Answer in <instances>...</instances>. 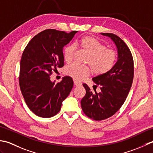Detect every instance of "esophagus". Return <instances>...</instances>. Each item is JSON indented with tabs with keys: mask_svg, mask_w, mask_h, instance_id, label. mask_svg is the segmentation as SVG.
I'll return each instance as SVG.
<instances>
[{
	"mask_svg": "<svg viewBox=\"0 0 153 153\" xmlns=\"http://www.w3.org/2000/svg\"><path fill=\"white\" fill-rule=\"evenodd\" d=\"M74 85L75 86H80L82 85V83L80 82H79V81H74Z\"/></svg>",
	"mask_w": 153,
	"mask_h": 153,
	"instance_id": "34e87169",
	"label": "esophagus"
}]
</instances>
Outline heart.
I'll use <instances>...</instances> for the list:
<instances>
[{
	"mask_svg": "<svg viewBox=\"0 0 153 153\" xmlns=\"http://www.w3.org/2000/svg\"><path fill=\"white\" fill-rule=\"evenodd\" d=\"M78 48L88 55L86 64L88 66H80L73 63L65 68V74L74 80H81L89 76L92 71L95 75L100 76L108 73L117 61V52L111 49H107L104 43L92 36H87L82 37L76 43ZM75 53V48L73 45H68L63 51V58L66 63L73 60Z\"/></svg>",
	"mask_w": 153,
	"mask_h": 153,
	"instance_id": "heart-1",
	"label": "heart"
}]
</instances>
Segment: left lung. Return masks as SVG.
<instances>
[{
    "label": "left lung",
    "mask_w": 153,
    "mask_h": 153,
    "mask_svg": "<svg viewBox=\"0 0 153 153\" xmlns=\"http://www.w3.org/2000/svg\"><path fill=\"white\" fill-rule=\"evenodd\" d=\"M113 40L117 48L118 57L114 67L92 80L100 86L99 93H92L86 84V94L81 100L84 113L89 118L100 121L113 116L126 101L132 85L134 75L133 59L129 48L120 37L110 33H102Z\"/></svg>",
    "instance_id": "left-lung-1"
}]
</instances>
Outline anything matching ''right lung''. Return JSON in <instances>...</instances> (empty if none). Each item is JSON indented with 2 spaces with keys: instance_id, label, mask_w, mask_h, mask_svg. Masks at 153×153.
Segmentation results:
<instances>
[{
  "instance_id": "obj_1",
  "label": "right lung",
  "mask_w": 153,
  "mask_h": 153,
  "mask_svg": "<svg viewBox=\"0 0 153 153\" xmlns=\"http://www.w3.org/2000/svg\"><path fill=\"white\" fill-rule=\"evenodd\" d=\"M76 33L77 31L43 30L34 36L24 49L20 61V87L27 107L37 116H55L73 88L71 77L65 76L55 84L50 80V76L53 71L64 66L63 47Z\"/></svg>"
}]
</instances>
